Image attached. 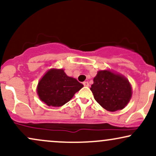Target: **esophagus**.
I'll return each instance as SVG.
<instances>
[{
    "label": "esophagus",
    "mask_w": 156,
    "mask_h": 156,
    "mask_svg": "<svg viewBox=\"0 0 156 156\" xmlns=\"http://www.w3.org/2000/svg\"><path fill=\"white\" fill-rule=\"evenodd\" d=\"M83 84L84 87H89V86L88 81H84L83 83Z\"/></svg>",
    "instance_id": "obj_1"
}]
</instances>
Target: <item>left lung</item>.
Segmentation results:
<instances>
[{
  "instance_id": "1",
  "label": "left lung",
  "mask_w": 156,
  "mask_h": 156,
  "mask_svg": "<svg viewBox=\"0 0 156 156\" xmlns=\"http://www.w3.org/2000/svg\"><path fill=\"white\" fill-rule=\"evenodd\" d=\"M93 81L90 89L94 99L108 112L125 108L131 98V86L123 76L110 70H101Z\"/></svg>"
}]
</instances>
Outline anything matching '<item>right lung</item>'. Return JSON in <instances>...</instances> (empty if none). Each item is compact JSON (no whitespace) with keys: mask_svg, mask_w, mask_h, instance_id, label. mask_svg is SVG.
Segmentation results:
<instances>
[{"mask_svg":"<svg viewBox=\"0 0 156 156\" xmlns=\"http://www.w3.org/2000/svg\"><path fill=\"white\" fill-rule=\"evenodd\" d=\"M83 85L69 77L62 69L48 70L39 80L37 93L39 99L48 106L59 107L70 101Z\"/></svg>","mask_w":156,"mask_h":156,"instance_id":"right-lung-1","label":"right lung"}]
</instances>
